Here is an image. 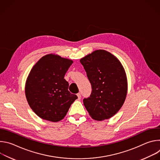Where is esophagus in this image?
Segmentation results:
<instances>
[{
    "mask_svg": "<svg viewBox=\"0 0 160 160\" xmlns=\"http://www.w3.org/2000/svg\"><path fill=\"white\" fill-rule=\"evenodd\" d=\"M77 96H78V99H80V98H81V94H80V92L78 93V94H77Z\"/></svg>",
    "mask_w": 160,
    "mask_h": 160,
    "instance_id": "1",
    "label": "esophagus"
}]
</instances>
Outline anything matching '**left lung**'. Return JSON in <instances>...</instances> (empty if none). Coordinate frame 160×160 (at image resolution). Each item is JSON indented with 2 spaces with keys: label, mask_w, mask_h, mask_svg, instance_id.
Masks as SVG:
<instances>
[{
  "label": "left lung",
  "mask_w": 160,
  "mask_h": 160,
  "mask_svg": "<svg viewBox=\"0 0 160 160\" xmlns=\"http://www.w3.org/2000/svg\"><path fill=\"white\" fill-rule=\"evenodd\" d=\"M92 86L83 104L93 119H108L120 109L126 98L127 80L119 60L104 50H98L80 59Z\"/></svg>",
  "instance_id": "obj_1"
}]
</instances>
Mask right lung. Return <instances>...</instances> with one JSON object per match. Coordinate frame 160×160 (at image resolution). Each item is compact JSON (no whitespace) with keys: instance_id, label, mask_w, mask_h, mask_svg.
Listing matches in <instances>:
<instances>
[{"instance_id":"right-lung-1","label":"right lung","mask_w":160,"mask_h":160,"mask_svg":"<svg viewBox=\"0 0 160 160\" xmlns=\"http://www.w3.org/2000/svg\"><path fill=\"white\" fill-rule=\"evenodd\" d=\"M72 60L48 54L32 68L25 86L27 101L40 118L56 122L66 116L72 104L78 98L68 90L64 78Z\"/></svg>"}]
</instances>
